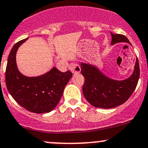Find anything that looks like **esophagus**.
<instances>
[{"mask_svg":"<svg viewBox=\"0 0 148 148\" xmlns=\"http://www.w3.org/2000/svg\"><path fill=\"white\" fill-rule=\"evenodd\" d=\"M69 69H70L72 73H75V74H77V73H79L81 71V67L79 64H77V63L72 62L69 64Z\"/></svg>","mask_w":148,"mask_h":148,"instance_id":"esophagus-1","label":"esophagus"}]
</instances>
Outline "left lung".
Wrapping results in <instances>:
<instances>
[{
	"mask_svg": "<svg viewBox=\"0 0 148 148\" xmlns=\"http://www.w3.org/2000/svg\"><path fill=\"white\" fill-rule=\"evenodd\" d=\"M111 45L120 42L129 43L124 35L114 34L111 32ZM81 72L85 78L83 86V93L90 105L95 108L110 109L124 104L136 89L140 77V68L137 57L134 70L129 78L124 80L110 79L97 66L87 63H81Z\"/></svg>",
	"mask_w": 148,
	"mask_h": 148,
	"instance_id": "left-lung-1",
	"label": "left lung"
}]
</instances>
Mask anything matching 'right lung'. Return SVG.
<instances>
[{"instance_id": "1", "label": "right lung", "mask_w": 148, "mask_h": 148, "mask_svg": "<svg viewBox=\"0 0 148 148\" xmlns=\"http://www.w3.org/2000/svg\"><path fill=\"white\" fill-rule=\"evenodd\" d=\"M27 39L15 43L10 53L5 71L6 86L14 100L28 111L37 114L50 112L60 100L72 73L70 71L62 72L53 67L39 77L23 75L17 68L16 53Z\"/></svg>"}]
</instances>
